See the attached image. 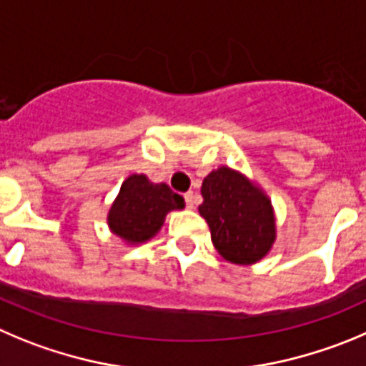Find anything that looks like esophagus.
Returning <instances> with one entry per match:
<instances>
[{"label":"esophagus","instance_id":"esophagus-1","mask_svg":"<svg viewBox=\"0 0 366 366\" xmlns=\"http://www.w3.org/2000/svg\"><path fill=\"white\" fill-rule=\"evenodd\" d=\"M184 200H186V207H189V209H193L194 207V194L191 193H184Z\"/></svg>","mask_w":366,"mask_h":366}]
</instances>
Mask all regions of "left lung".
Listing matches in <instances>:
<instances>
[{
    "instance_id": "obj_1",
    "label": "left lung",
    "mask_w": 366,
    "mask_h": 366,
    "mask_svg": "<svg viewBox=\"0 0 366 366\" xmlns=\"http://www.w3.org/2000/svg\"><path fill=\"white\" fill-rule=\"evenodd\" d=\"M202 197L199 211L225 260L247 265L267 254L274 242V214L260 189L240 173L220 167L204 179Z\"/></svg>"
}]
</instances>
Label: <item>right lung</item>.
Returning <instances> with one entry per match:
<instances>
[{"label": "right lung", "mask_w": 366, "mask_h": 366, "mask_svg": "<svg viewBox=\"0 0 366 366\" xmlns=\"http://www.w3.org/2000/svg\"><path fill=\"white\" fill-rule=\"evenodd\" d=\"M182 207V197L166 184H152L144 175H132L121 186L108 224L117 237L135 244L148 240L160 229L167 211Z\"/></svg>", "instance_id": "add662e5"}]
</instances>
